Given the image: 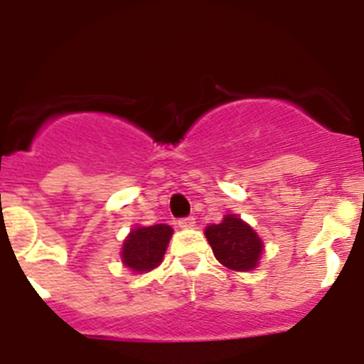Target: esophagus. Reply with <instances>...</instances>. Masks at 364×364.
Listing matches in <instances>:
<instances>
[{
	"label": "esophagus",
	"mask_w": 364,
	"mask_h": 364,
	"mask_svg": "<svg viewBox=\"0 0 364 364\" xmlns=\"http://www.w3.org/2000/svg\"><path fill=\"white\" fill-rule=\"evenodd\" d=\"M178 226H180V228H184V230H189V228L195 226V218H193V217L180 218V220H178Z\"/></svg>",
	"instance_id": "obj_1"
}]
</instances>
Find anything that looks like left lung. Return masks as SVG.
I'll return each instance as SVG.
<instances>
[{"instance_id": "8db88e82", "label": "left lung", "mask_w": 364, "mask_h": 364, "mask_svg": "<svg viewBox=\"0 0 364 364\" xmlns=\"http://www.w3.org/2000/svg\"><path fill=\"white\" fill-rule=\"evenodd\" d=\"M204 233L220 264L233 272L257 268L264 246L259 235L242 218L237 215H224L220 224H211Z\"/></svg>"}]
</instances>
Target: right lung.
<instances>
[{
    "label": "right lung",
    "instance_id": "obj_1",
    "mask_svg": "<svg viewBox=\"0 0 364 364\" xmlns=\"http://www.w3.org/2000/svg\"><path fill=\"white\" fill-rule=\"evenodd\" d=\"M173 228L167 224L134 228L122 247V262L134 273L151 272L162 262Z\"/></svg>",
    "mask_w": 364,
    "mask_h": 364
}]
</instances>
